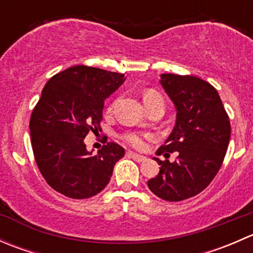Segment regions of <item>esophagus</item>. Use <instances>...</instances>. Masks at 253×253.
<instances>
[{"label":"esophagus","instance_id":"obj_1","mask_svg":"<svg viewBox=\"0 0 253 253\" xmlns=\"http://www.w3.org/2000/svg\"><path fill=\"white\" fill-rule=\"evenodd\" d=\"M128 157H131L132 159L136 160L137 163H142V162H145V160H147V158L143 157V155L136 154V153H132V152H129V153H128Z\"/></svg>","mask_w":253,"mask_h":253}]
</instances>
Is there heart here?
Instances as JSON below:
<instances>
[{"label":"heart","instance_id":"b5f03b06","mask_svg":"<svg viewBox=\"0 0 253 253\" xmlns=\"http://www.w3.org/2000/svg\"><path fill=\"white\" fill-rule=\"evenodd\" d=\"M143 99H144V104L147 108H149V106L154 105V104H157V103L164 104L163 96L155 90L145 91L144 98ZM147 137H148L147 134H144V136H143V134L136 133V132H127V133H125L124 136H122V138L125 139V142H127L129 145H132V147L137 148V149H143V148L145 147L144 138H147Z\"/></svg>","mask_w":253,"mask_h":253}]
</instances>
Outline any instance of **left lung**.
Masks as SVG:
<instances>
[{"label": "left lung", "mask_w": 253, "mask_h": 253, "mask_svg": "<svg viewBox=\"0 0 253 253\" xmlns=\"http://www.w3.org/2000/svg\"><path fill=\"white\" fill-rule=\"evenodd\" d=\"M160 84L176 109V124L157 154L177 152L174 163L154 158L160 167L149 190L169 202L187 200L213 181L230 141V121L218 91L195 76L164 73Z\"/></svg>", "instance_id": "8db88e82"}]
</instances>
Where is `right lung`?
<instances>
[{
  "instance_id": "1",
  "label": "right lung",
  "mask_w": 253,
  "mask_h": 253,
  "mask_svg": "<svg viewBox=\"0 0 253 253\" xmlns=\"http://www.w3.org/2000/svg\"><path fill=\"white\" fill-rule=\"evenodd\" d=\"M125 75L73 66L48 79L30 117L35 162L48 186L75 200L93 197L105 188L115 164L125 155L117 143L96 155L84 138L100 128L104 101L125 82Z\"/></svg>"
}]
</instances>
